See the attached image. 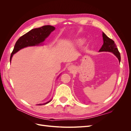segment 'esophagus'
I'll return each instance as SVG.
<instances>
[{"instance_id":"esophagus-1","label":"esophagus","mask_w":131,"mask_h":131,"mask_svg":"<svg viewBox=\"0 0 131 131\" xmlns=\"http://www.w3.org/2000/svg\"><path fill=\"white\" fill-rule=\"evenodd\" d=\"M75 67L74 66H72V65L69 66L68 67V70L69 71H70V72H74V71H75Z\"/></svg>"}]
</instances>
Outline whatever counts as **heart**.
Listing matches in <instances>:
<instances>
[{"label": "heart", "mask_w": 131, "mask_h": 131, "mask_svg": "<svg viewBox=\"0 0 131 131\" xmlns=\"http://www.w3.org/2000/svg\"><path fill=\"white\" fill-rule=\"evenodd\" d=\"M84 41H85L84 39H78L77 41V43H78V45H80L82 44V43H84Z\"/></svg>", "instance_id": "b5f03b06"}]
</instances>
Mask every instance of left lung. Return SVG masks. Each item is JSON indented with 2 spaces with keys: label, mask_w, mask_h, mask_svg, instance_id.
Here are the masks:
<instances>
[{
  "label": "left lung",
  "mask_w": 131,
  "mask_h": 131,
  "mask_svg": "<svg viewBox=\"0 0 131 131\" xmlns=\"http://www.w3.org/2000/svg\"><path fill=\"white\" fill-rule=\"evenodd\" d=\"M103 45H102L101 49L100 50V52H103V51H108L113 53L118 58V61L120 62L121 56L120 53L118 51L115 42L110 39L105 35V33L103 32Z\"/></svg>",
  "instance_id": "left-lung-1"
}]
</instances>
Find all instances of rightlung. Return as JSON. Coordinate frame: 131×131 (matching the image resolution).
Instances as JSON below:
<instances>
[{
  "label": "right lung",
  "instance_id": "obj_1",
  "mask_svg": "<svg viewBox=\"0 0 131 131\" xmlns=\"http://www.w3.org/2000/svg\"><path fill=\"white\" fill-rule=\"evenodd\" d=\"M55 28L53 26L46 25L38 28L31 29L26 34L22 35L18 39L15 43L14 50L11 54L10 59V62L14 54L18 52L21 49L24 48V47L39 45L40 43L44 41L45 39L48 37L50 33ZM51 101L46 102L44 104H39L38 105L46 104L49 103Z\"/></svg>",
  "mask_w": 131,
  "mask_h": 131
}]
</instances>
